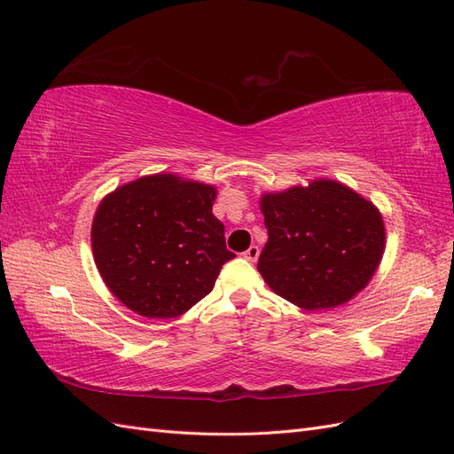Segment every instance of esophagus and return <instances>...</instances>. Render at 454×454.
<instances>
[{"label":"esophagus","mask_w":454,"mask_h":454,"mask_svg":"<svg viewBox=\"0 0 454 454\" xmlns=\"http://www.w3.org/2000/svg\"><path fill=\"white\" fill-rule=\"evenodd\" d=\"M244 257H246V259H248V261H250V263H255V261H257V257H259V248H257V246H250V248L244 252Z\"/></svg>","instance_id":"34e87169"}]
</instances>
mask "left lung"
Here are the masks:
<instances>
[{"instance_id": "left-lung-1", "label": "left lung", "mask_w": 454, "mask_h": 454, "mask_svg": "<svg viewBox=\"0 0 454 454\" xmlns=\"http://www.w3.org/2000/svg\"><path fill=\"white\" fill-rule=\"evenodd\" d=\"M269 240L257 270L290 303L322 310L347 303L373 278L384 223L373 202L332 180L261 197Z\"/></svg>"}]
</instances>
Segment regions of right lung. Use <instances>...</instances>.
<instances>
[{"label": "right lung", "instance_id": "right-lung-1", "mask_svg": "<svg viewBox=\"0 0 454 454\" xmlns=\"http://www.w3.org/2000/svg\"><path fill=\"white\" fill-rule=\"evenodd\" d=\"M215 187L153 174L117 187L92 222V254L106 286L147 318H176L212 292L235 254L212 214Z\"/></svg>", "mask_w": 454, "mask_h": 454}]
</instances>
